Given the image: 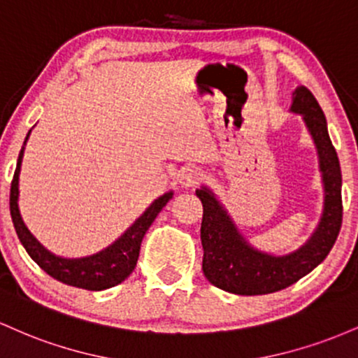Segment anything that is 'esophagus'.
Listing matches in <instances>:
<instances>
[{
  "mask_svg": "<svg viewBox=\"0 0 358 358\" xmlns=\"http://www.w3.org/2000/svg\"><path fill=\"white\" fill-rule=\"evenodd\" d=\"M203 180V172L198 167H186L179 172V184L184 187H196Z\"/></svg>",
  "mask_w": 358,
  "mask_h": 358,
  "instance_id": "esophagus-1",
  "label": "esophagus"
}]
</instances>
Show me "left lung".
<instances>
[{
  "instance_id": "1",
  "label": "left lung",
  "mask_w": 358,
  "mask_h": 358,
  "mask_svg": "<svg viewBox=\"0 0 358 358\" xmlns=\"http://www.w3.org/2000/svg\"><path fill=\"white\" fill-rule=\"evenodd\" d=\"M291 111L303 115L318 150L324 186L323 215L303 247L287 255L275 257L257 250L240 235L227 210L208 187L196 191L203 203L201 243L204 250V277L213 286L227 292L257 296L289 287L327 259L340 233L343 218L341 171L338 155L328 135L327 118L313 92L304 86L292 92Z\"/></svg>"
}]
</instances>
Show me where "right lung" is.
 Here are the masks:
<instances>
[{
  "mask_svg": "<svg viewBox=\"0 0 358 358\" xmlns=\"http://www.w3.org/2000/svg\"><path fill=\"white\" fill-rule=\"evenodd\" d=\"M28 136H30V131H28L22 150H20L17 169H15L10 189V213L20 242L42 271H45L50 277L67 284V286L87 289V291H103V289L118 286L134 272L136 260H138L143 235L150 228V224L154 223V220L157 218L159 213L162 211V208L172 199L174 192H166L159 199H155L147 208V211L113 245H110L104 250L94 255L83 257V259H62V257L50 254L47 248H43V245H40L37 238L28 231L22 216H20L18 178Z\"/></svg>",
  "mask_w": 358,
  "mask_h": 358,
  "instance_id": "right-lung-1",
  "label": "right lung"
}]
</instances>
